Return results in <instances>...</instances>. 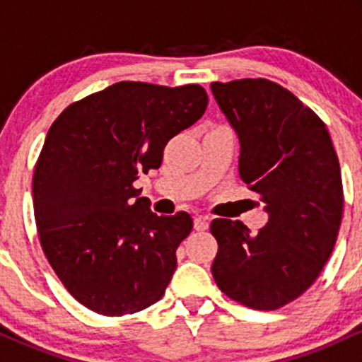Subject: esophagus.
Here are the masks:
<instances>
[{"mask_svg":"<svg viewBox=\"0 0 362 362\" xmlns=\"http://www.w3.org/2000/svg\"><path fill=\"white\" fill-rule=\"evenodd\" d=\"M207 226H209V223H207V218H202V216H199V218L194 219V230L206 231Z\"/></svg>","mask_w":362,"mask_h":362,"instance_id":"34e87169","label":"esophagus"}]
</instances>
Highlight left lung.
Instances as JSON below:
<instances>
[{"label": "left lung", "instance_id": "8db88e82", "mask_svg": "<svg viewBox=\"0 0 362 362\" xmlns=\"http://www.w3.org/2000/svg\"><path fill=\"white\" fill-rule=\"evenodd\" d=\"M238 134V170L269 213L250 235L231 219H213L218 242L211 271L230 300L271 311L317 281L337 242L344 211L337 153L325 122L279 83L243 78L211 83Z\"/></svg>", "mask_w": 362, "mask_h": 362}]
</instances>
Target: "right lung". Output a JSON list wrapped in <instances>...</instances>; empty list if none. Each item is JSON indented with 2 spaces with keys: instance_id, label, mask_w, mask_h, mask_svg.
<instances>
[{
  "instance_id": "add662e5",
  "label": "right lung",
  "mask_w": 362,
  "mask_h": 362,
  "mask_svg": "<svg viewBox=\"0 0 362 362\" xmlns=\"http://www.w3.org/2000/svg\"><path fill=\"white\" fill-rule=\"evenodd\" d=\"M206 107L195 83L119 81L49 127L32 178L37 231L52 271L88 310L122 317L165 294L192 218L155 214L134 182L160 168L168 141Z\"/></svg>"
}]
</instances>
